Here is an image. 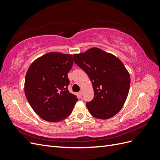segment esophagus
I'll return each mask as SVG.
<instances>
[{
	"mask_svg": "<svg viewBox=\"0 0 160 160\" xmlns=\"http://www.w3.org/2000/svg\"><path fill=\"white\" fill-rule=\"evenodd\" d=\"M79 95L80 96H82V95H83V91H80L79 92Z\"/></svg>",
	"mask_w": 160,
	"mask_h": 160,
	"instance_id": "obj_1",
	"label": "esophagus"
}]
</instances>
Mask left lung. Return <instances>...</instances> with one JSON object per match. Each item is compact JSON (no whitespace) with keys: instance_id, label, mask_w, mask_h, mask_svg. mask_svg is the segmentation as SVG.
Listing matches in <instances>:
<instances>
[{"instance_id":"left-lung-1","label":"left lung","mask_w":160,"mask_h":160,"mask_svg":"<svg viewBox=\"0 0 160 160\" xmlns=\"http://www.w3.org/2000/svg\"><path fill=\"white\" fill-rule=\"evenodd\" d=\"M73 60L88 75L93 85L94 98L87 102L90 114L108 119L122 109L128 98L130 76L117 57L99 48L73 55Z\"/></svg>"}]
</instances>
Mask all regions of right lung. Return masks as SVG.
<instances>
[{
    "label": "right lung",
    "instance_id": "right-lung-1",
    "mask_svg": "<svg viewBox=\"0 0 160 160\" xmlns=\"http://www.w3.org/2000/svg\"><path fill=\"white\" fill-rule=\"evenodd\" d=\"M72 55L51 52L37 58L28 69L25 93L30 105L41 118L59 122L72 113L77 97L69 93L67 74Z\"/></svg>",
    "mask_w": 160,
    "mask_h": 160
}]
</instances>
